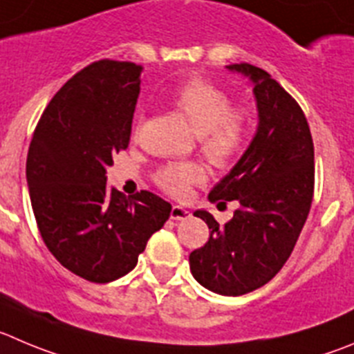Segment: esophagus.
Segmentation results:
<instances>
[{"label":"esophagus","instance_id":"1","mask_svg":"<svg viewBox=\"0 0 354 354\" xmlns=\"http://www.w3.org/2000/svg\"><path fill=\"white\" fill-rule=\"evenodd\" d=\"M188 216H190V211L185 209V207L173 206V209H171V220H185Z\"/></svg>","mask_w":354,"mask_h":354}]
</instances>
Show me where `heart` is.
<instances>
[{
  "label": "heart",
  "mask_w": 354,
  "mask_h": 354,
  "mask_svg": "<svg viewBox=\"0 0 354 354\" xmlns=\"http://www.w3.org/2000/svg\"><path fill=\"white\" fill-rule=\"evenodd\" d=\"M171 102L199 134L201 151L213 166L227 167L239 157L250 132V106H232L229 92L204 78H192L180 85ZM140 125L141 120L136 131ZM155 180L171 196L185 197L192 185L206 180V171L196 162L169 164L158 169Z\"/></svg>",
  "instance_id": "obj_1"
}]
</instances>
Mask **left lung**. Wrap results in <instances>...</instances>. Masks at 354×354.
Listing matches in <instances>:
<instances>
[{"instance_id":"1","label":"left lung","mask_w":354,"mask_h":354,"mask_svg":"<svg viewBox=\"0 0 354 354\" xmlns=\"http://www.w3.org/2000/svg\"><path fill=\"white\" fill-rule=\"evenodd\" d=\"M227 69L253 84L259 125L236 166L207 196L211 203L237 201L239 209L225 225L196 211L209 227V239L188 260L204 288L236 297L269 283L292 255L315 194V147L302 108L269 73L246 62Z\"/></svg>"}]
</instances>
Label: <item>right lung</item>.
I'll use <instances>...</instances> for the list:
<instances>
[{
  "instance_id": "1",
  "label": "right lung",
  "mask_w": 354,
  "mask_h": 354,
  "mask_svg": "<svg viewBox=\"0 0 354 354\" xmlns=\"http://www.w3.org/2000/svg\"><path fill=\"white\" fill-rule=\"evenodd\" d=\"M141 71L102 59L69 78L43 111L26 162L39 234L61 266L92 283L131 272L171 204L148 190L106 187L113 155L129 147Z\"/></svg>"
}]
</instances>
